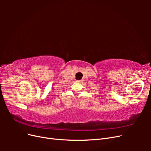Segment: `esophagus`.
<instances>
[{
	"instance_id": "esophagus-1",
	"label": "esophagus",
	"mask_w": 151,
	"mask_h": 151,
	"mask_svg": "<svg viewBox=\"0 0 151 151\" xmlns=\"http://www.w3.org/2000/svg\"><path fill=\"white\" fill-rule=\"evenodd\" d=\"M77 83H81V82H82V81H77Z\"/></svg>"
}]
</instances>
